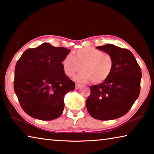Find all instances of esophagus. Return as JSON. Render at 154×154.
<instances>
[{
  "instance_id": "obj_1",
  "label": "esophagus",
  "mask_w": 154,
  "mask_h": 154,
  "mask_svg": "<svg viewBox=\"0 0 154 154\" xmlns=\"http://www.w3.org/2000/svg\"><path fill=\"white\" fill-rule=\"evenodd\" d=\"M81 87H82V85L78 84V83H76V84H75V89L76 90H79V88H81Z\"/></svg>"
}]
</instances>
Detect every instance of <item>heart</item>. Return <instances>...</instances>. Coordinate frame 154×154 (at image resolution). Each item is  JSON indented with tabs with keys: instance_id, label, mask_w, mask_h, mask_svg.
<instances>
[{
	"instance_id": "1",
	"label": "heart",
	"mask_w": 154,
	"mask_h": 154,
	"mask_svg": "<svg viewBox=\"0 0 154 154\" xmlns=\"http://www.w3.org/2000/svg\"><path fill=\"white\" fill-rule=\"evenodd\" d=\"M74 56L68 54L62 62L65 74L72 77L83 69L74 79L78 82H88L92 80L100 83L110 76L113 67L112 57L94 48H84L74 51Z\"/></svg>"
}]
</instances>
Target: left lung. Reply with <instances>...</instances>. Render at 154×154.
Masks as SVG:
<instances>
[{
    "label": "left lung",
    "mask_w": 154,
    "mask_h": 154,
    "mask_svg": "<svg viewBox=\"0 0 154 154\" xmlns=\"http://www.w3.org/2000/svg\"><path fill=\"white\" fill-rule=\"evenodd\" d=\"M110 55L112 72L103 83L90 86L85 105L88 113L99 120H112L126 114L139 96L141 70L130 51L112 44L96 47Z\"/></svg>",
    "instance_id": "8db88e82"
}]
</instances>
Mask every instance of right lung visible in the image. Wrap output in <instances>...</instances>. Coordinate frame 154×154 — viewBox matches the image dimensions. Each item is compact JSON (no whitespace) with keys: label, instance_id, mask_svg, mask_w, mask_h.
I'll use <instances>...</instances> for the list:
<instances>
[{"label":"right lung","instance_id":"right-lung-1","mask_svg":"<svg viewBox=\"0 0 154 154\" xmlns=\"http://www.w3.org/2000/svg\"><path fill=\"white\" fill-rule=\"evenodd\" d=\"M71 50L48 43L28 49L15 68L14 91L28 116L40 120L59 118L64 96L75 90V83L64 73L62 62Z\"/></svg>","mask_w":154,"mask_h":154}]
</instances>
